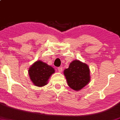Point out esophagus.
Masks as SVG:
<instances>
[{
	"instance_id": "34e87169",
	"label": "esophagus",
	"mask_w": 120,
	"mask_h": 120,
	"mask_svg": "<svg viewBox=\"0 0 120 120\" xmlns=\"http://www.w3.org/2000/svg\"><path fill=\"white\" fill-rule=\"evenodd\" d=\"M58 71L59 72H62V67H59V68H58Z\"/></svg>"
}]
</instances>
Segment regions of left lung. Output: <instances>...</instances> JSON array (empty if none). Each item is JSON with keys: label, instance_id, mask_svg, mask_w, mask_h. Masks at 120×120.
I'll list each match as a JSON object with an SVG mask.
<instances>
[{"label": "left lung", "instance_id": "obj_1", "mask_svg": "<svg viewBox=\"0 0 120 120\" xmlns=\"http://www.w3.org/2000/svg\"><path fill=\"white\" fill-rule=\"evenodd\" d=\"M68 85L74 90H79L90 81V70L86 64L78 60H73L68 69L64 70Z\"/></svg>", "mask_w": 120, "mask_h": 120}]
</instances>
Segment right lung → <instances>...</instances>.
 <instances>
[{"label":"right lung","mask_w":120,"mask_h":120,"mask_svg":"<svg viewBox=\"0 0 120 120\" xmlns=\"http://www.w3.org/2000/svg\"><path fill=\"white\" fill-rule=\"evenodd\" d=\"M54 72L52 67L41 60L35 62L29 70L31 80L35 85L39 87L46 85L49 78Z\"/></svg>","instance_id":"obj_1"}]
</instances>
